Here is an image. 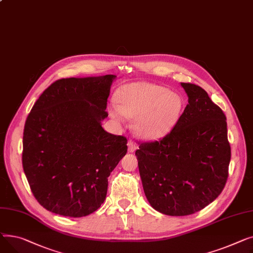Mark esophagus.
I'll return each instance as SVG.
<instances>
[{
	"instance_id": "obj_1",
	"label": "esophagus",
	"mask_w": 253,
	"mask_h": 253,
	"mask_svg": "<svg viewBox=\"0 0 253 253\" xmlns=\"http://www.w3.org/2000/svg\"><path fill=\"white\" fill-rule=\"evenodd\" d=\"M127 147H128V152H130V153L135 152L138 149V146L136 145L135 142H132V141H128Z\"/></svg>"
}]
</instances>
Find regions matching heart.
Wrapping results in <instances>:
<instances>
[{"label": "heart", "instance_id": "obj_1", "mask_svg": "<svg viewBox=\"0 0 253 253\" xmlns=\"http://www.w3.org/2000/svg\"><path fill=\"white\" fill-rule=\"evenodd\" d=\"M118 106L109 107L110 116L122 123L126 116L133 118L136 135L147 141L165 138L179 123L185 108L181 95L156 84L137 82L116 92Z\"/></svg>", "mask_w": 253, "mask_h": 253}]
</instances>
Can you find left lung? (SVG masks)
Instances as JSON below:
<instances>
[{"instance_id": "left-lung-1", "label": "left lung", "mask_w": 253, "mask_h": 253, "mask_svg": "<svg viewBox=\"0 0 253 253\" xmlns=\"http://www.w3.org/2000/svg\"><path fill=\"white\" fill-rule=\"evenodd\" d=\"M188 96L179 123L160 141L136 151L143 189L163 214L195 213L224 189L231 160L227 118L199 85L181 83Z\"/></svg>"}]
</instances>
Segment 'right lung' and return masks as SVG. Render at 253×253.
<instances>
[{
	"label": "right lung",
	"mask_w": 253,
	"mask_h": 253,
	"mask_svg": "<svg viewBox=\"0 0 253 253\" xmlns=\"http://www.w3.org/2000/svg\"><path fill=\"white\" fill-rule=\"evenodd\" d=\"M116 76L58 80L42 92L23 131L22 166L47 211L70 217L96 211L127 140L102 127Z\"/></svg>",
	"instance_id": "1"
}]
</instances>
